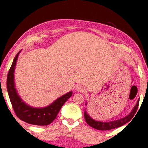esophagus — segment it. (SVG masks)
<instances>
[{
  "label": "esophagus",
  "instance_id": "esophagus-1",
  "mask_svg": "<svg viewBox=\"0 0 148 148\" xmlns=\"http://www.w3.org/2000/svg\"><path fill=\"white\" fill-rule=\"evenodd\" d=\"M76 89H77V91H78V92H84L85 90V88L84 87V86H82V85H77L76 86Z\"/></svg>",
  "mask_w": 148,
  "mask_h": 148
}]
</instances>
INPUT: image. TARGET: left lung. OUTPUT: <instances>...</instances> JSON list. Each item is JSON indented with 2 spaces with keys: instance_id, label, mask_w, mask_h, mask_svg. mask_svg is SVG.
I'll list each match as a JSON object with an SVG mask.
<instances>
[{
  "instance_id": "8db88e82",
  "label": "left lung",
  "mask_w": 148,
  "mask_h": 148,
  "mask_svg": "<svg viewBox=\"0 0 148 148\" xmlns=\"http://www.w3.org/2000/svg\"><path fill=\"white\" fill-rule=\"evenodd\" d=\"M139 104V100L137 102V104H135V106L134 107L133 110L131 111V112L128 115H127L126 117H123V118H121L120 120H114V121H110V122H100V121H97L95 120L94 119H92L89 114H87L86 111H84V119L85 121L86 122V123L91 126L92 127L95 128V129L99 130H110L114 129V128L119 127L122 126L125 124L127 123L128 122L130 121L132 117H133V115L135 114V113L136 112L137 109L138 107ZM85 105H86V102H85Z\"/></svg>"
}]
</instances>
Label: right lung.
I'll use <instances>...</instances> for the list:
<instances>
[{"label": "right lung", "instance_id": "add662e5", "mask_svg": "<svg viewBox=\"0 0 148 148\" xmlns=\"http://www.w3.org/2000/svg\"><path fill=\"white\" fill-rule=\"evenodd\" d=\"M20 52L13 59L7 77V91L12 107L17 117L21 120L34 125H48L55 120L63 104L71 97L72 91L62 95L45 107L37 108L25 103L16 91L14 81L15 67Z\"/></svg>", "mask_w": 148, "mask_h": 148}]
</instances>
